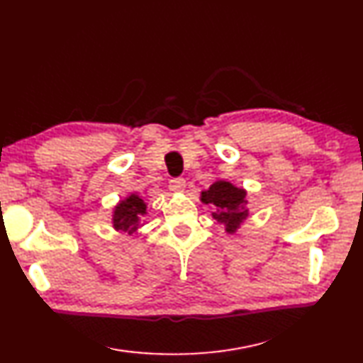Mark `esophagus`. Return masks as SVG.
Masks as SVG:
<instances>
[{
  "label": "esophagus",
  "instance_id": "esophagus-1",
  "mask_svg": "<svg viewBox=\"0 0 363 363\" xmlns=\"http://www.w3.org/2000/svg\"><path fill=\"white\" fill-rule=\"evenodd\" d=\"M170 190L172 191H184L185 190V179L184 178L170 179Z\"/></svg>",
  "mask_w": 363,
  "mask_h": 363
}]
</instances>
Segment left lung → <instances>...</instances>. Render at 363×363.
Masks as SVG:
<instances>
[{
  "mask_svg": "<svg viewBox=\"0 0 363 363\" xmlns=\"http://www.w3.org/2000/svg\"><path fill=\"white\" fill-rule=\"evenodd\" d=\"M201 199L215 207L213 218L225 227L227 233H235L248 216V210L244 207L247 203L245 191L230 182H215L208 190L202 191Z\"/></svg>",
  "mask_w": 363,
  "mask_h": 363,
  "instance_id": "left-lung-1",
  "label": "left lung"
}]
</instances>
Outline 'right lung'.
Listing matches in <instances>:
<instances>
[{
    "label": "right lung",
    "instance_id": "1",
    "mask_svg": "<svg viewBox=\"0 0 363 363\" xmlns=\"http://www.w3.org/2000/svg\"><path fill=\"white\" fill-rule=\"evenodd\" d=\"M145 208L144 201L136 194H132L115 208L113 227L132 235L139 227V219L145 215Z\"/></svg>",
    "mask_w": 363,
    "mask_h": 363
}]
</instances>
